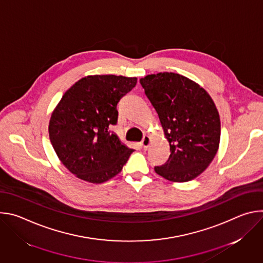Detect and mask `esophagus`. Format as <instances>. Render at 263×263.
<instances>
[{
    "mask_svg": "<svg viewBox=\"0 0 263 263\" xmlns=\"http://www.w3.org/2000/svg\"><path fill=\"white\" fill-rule=\"evenodd\" d=\"M149 143H151V137L147 136V135H144L143 138H142V140H141V145H142V147H143L144 149H146V148L148 147Z\"/></svg>",
    "mask_w": 263,
    "mask_h": 263,
    "instance_id": "obj_1",
    "label": "esophagus"
}]
</instances>
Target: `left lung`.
<instances>
[{
    "mask_svg": "<svg viewBox=\"0 0 263 263\" xmlns=\"http://www.w3.org/2000/svg\"><path fill=\"white\" fill-rule=\"evenodd\" d=\"M139 81L170 143L168 160L155 166V172L172 182L197 178L212 162L219 145L220 121L213 100L179 73H152Z\"/></svg>",
    "mask_w": 263,
    "mask_h": 263,
    "instance_id": "1",
    "label": "left lung"
}]
</instances>
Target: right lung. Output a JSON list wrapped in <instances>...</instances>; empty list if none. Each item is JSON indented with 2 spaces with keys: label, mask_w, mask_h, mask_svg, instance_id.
Listing matches in <instances>:
<instances>
[{
  "label": "right lung",
  "mask_w": 263,
  "mask_h": 263,
  "mask_svg": "<svg viewBox=\"0 0 263 263\" xmlns=\"http://www.w3.org/2000/svg\"><path fill=\"white\" fill-rule=\"evenodd\" d=\"M137 78L93 74L68 88L52 112L51 143L62 164L77 178L104 183L117 176L134 149L111 132L120 100Z\"/></svg>",
  "instance_id": "1"
}]
</instances>
